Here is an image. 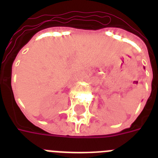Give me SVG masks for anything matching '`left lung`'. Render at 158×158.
<instances>
[{"label":"left lung","mask_w":158,"mask_h":158,"mask_svg":"<svg viewBox=\"0 0 158 158\" xmlns=\"http://www.w3.org/2000/svg\"><path fill=\"white\" fill-rule=\"evenodd\" d=\"M144 69H145V68H144Z\"/></svg>","instance_id":"left-lung-1"}]
</instances>
